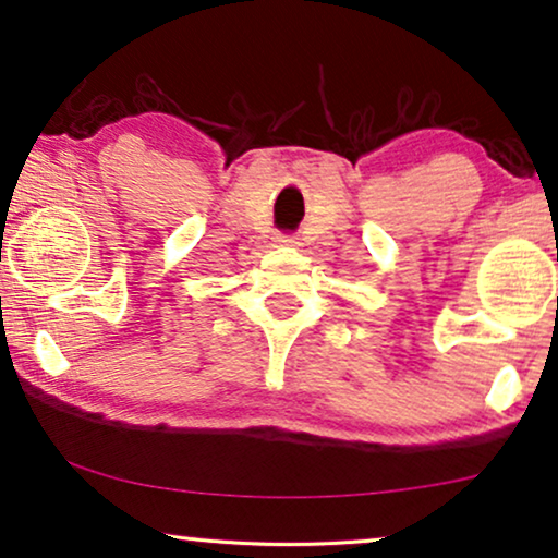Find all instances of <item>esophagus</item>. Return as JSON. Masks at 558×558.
I'll use <instances>...</instances> for the list:
<instances>
[{
  "label": "esophagus",
  "mask_w": 558,
  "mask_h": 558,
  "mask_svg": "<svg viewBox=\"0 0 558 558\" xmlns=\"http://www.w3.org/2000/svg\"><path fill=\"white\" fill-rule=\"evenodd\" d=\"M277 241H279V243H284V246H296V243H300V241L294 239V235H287V233L277 235Z\"/></svg>",
  "instance_id": "obj_1"
}]
</instances>
